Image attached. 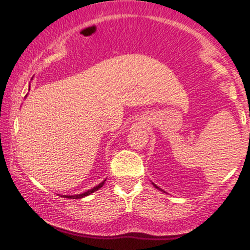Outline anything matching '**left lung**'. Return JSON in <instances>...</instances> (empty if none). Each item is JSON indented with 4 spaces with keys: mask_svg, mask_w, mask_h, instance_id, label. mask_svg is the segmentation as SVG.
<instances>
[{
    "mask_svg": "<svg viewBox=\"0 0 250 250\" xmlns=\"http://www.w3.org/2000/svg\"><path fill=\"white\" fill-rule=\"evenodd\" d=\"M155 187H156V188H159V187H157V186H155Z\"/></svg>",
    "mask_w": 250,
    "mask_h": 250,
    "instance_id": "left-lung-1",
    "label": "left lung"
}]
</instances>
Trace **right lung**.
<instances>
[{
	"label": "right lung",
	"mask_w": 250,
	"mask_h": 250,
	"mask_svg": "<svg viewBox=\"0 0 250 250\" xmlns=\"http://www.w3.org/2000/svg\"><path fill=\"white\" fill-rule=\"evenodd\" d=\"M103 185H104V181H103L102 183H100L99 186H96V187H94L93 189H90V190L85 191V193H83V194H80V195H74V196H73V195H71V196H65V197H68V199H81V197H84V196H87V195H89V194L94 193V191L99 190V189L101 188Z\"/></svg>",
	"instance_id": "obj_1"
}]
</instances>
